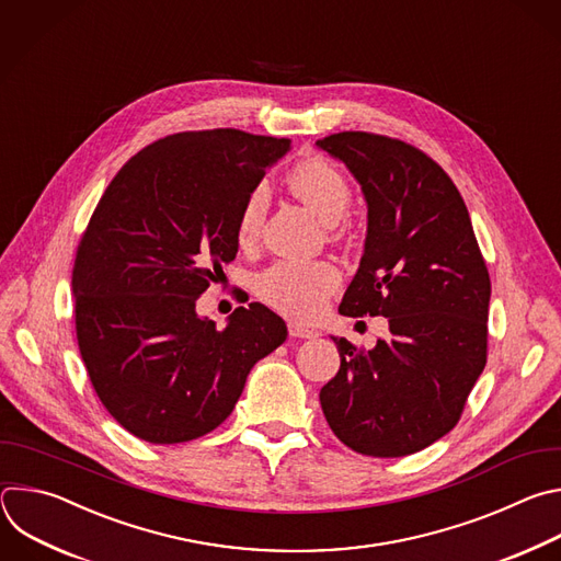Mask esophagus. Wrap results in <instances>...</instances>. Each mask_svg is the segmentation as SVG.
I'll return each instance as SVG.
<instances>
[{
	"instance_id": "34e87169",
	"label": "esophagus",
	"mask_w": 561,
	"mask_h": 561,
	"mask_svg": "<svg viewBox=\"0 0 561 561\" xmlns=\"http://www.w3.org/2000/svg\"><path fill=\"white\" fill-rule=\"evenodd\" d=\"M289 335H294V339H318V329H313V327H307V324H302V322H298V320H289Z\"/></svg>"
}]
</instances>
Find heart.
<instances>
[{"instance_id": "b5f03b06", "label": "heart", "mask_w": 561, "mask_h": 561, "mask_svg": "<svg viewBox=\"0 0 561 561\" xmlns=\"http://www.w3.org/2000/svg\"><path fill=\"white\" fill-rule=\"evenodd\" d=\"M291 190L327 222L339 220L352 203V190L345 176L320 157L302 159L289 172ZM267 209V192L263 185L254 187L239 214L237 234L241 243H250L261 232ZM341 270L331 261H296L285 259L267 267L256 278L259 296L272 307L307 318L316 313L322 300L339 287Z\"/></svg>"}]
</instances>
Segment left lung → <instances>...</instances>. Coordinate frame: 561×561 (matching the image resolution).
Listing matches in <instances>:
<instances>
[{
	"instance_id": "1",
	"label": "left lung",
	"mask_w": 561,
	"mask_h": 561,
	"mask_svg": "<svg viewBox=\"0 0 561 561\" xmlns=\"http://www.w3.org/2000/svg\"><path fill=\"white\" fill-rule=\"evenodd\" d=\"M316 146L350 168L367 201L365 254L339 311L389 320V339L369 352L333 339L341 369L320 407L356 454L402 458L458 424L484 371L489 270L458 187L422 150L374 133Z\"/></svg>"
}]
</instances>
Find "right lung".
<instances>
[{
  "label": "right lung",
  "instance_id": "obj_1",
  "mask_svg": "<svg viewBox=\"0 0 561 561\" xmlns=\"http://www.w3.org/2000/svg\"><path fill=\"white\" fill-rule=\"evenodd\" d=\"M289 139L234 128L176 133L135 154L105 187L72 267L77 343L90 382L126 431L179 444L214 431L287 327L261 302L228 324L198 296L237 259L248 194Z\"/></svg>",
  "mask_w": 561,
  "mask_h": 561
}]
</instances>
